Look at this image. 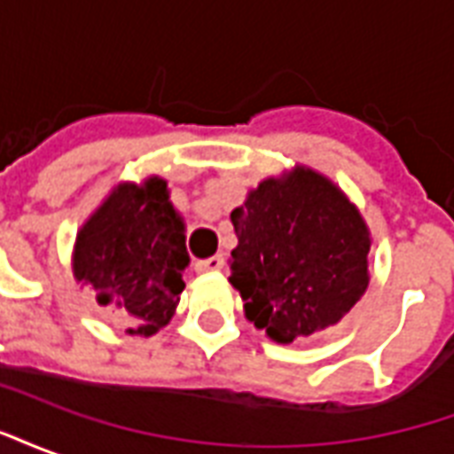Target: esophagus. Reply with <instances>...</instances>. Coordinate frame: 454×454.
I'll use <instances>...</instances> for the list:
<instances>
[{"mask_svg": "<svg viewBox=\"0 0 454 454\" xmlns=\"http://www.w3.org/2000/svg\"><path fill=\"white\" fill-rule=\"evenodd\" d=\"M197 272H218L223 267V257L214 255V257H204V260H197Z\"/></svg>", "mask_w": 454, "mask_h": 454, "instance_id": "1", "label": "esophagus"}]
</instances>
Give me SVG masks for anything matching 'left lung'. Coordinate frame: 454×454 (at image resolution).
I'll use <instances>...</instances> for the list:
<instances>
[{
  "mask_svg": "<svg viewBox=\"0 0 454 454\" xmlns=\"http://www.w3.org/2000/svg\"><path fill=\"white\" fill-rule=\"evenodd\" d=\"M231 221L238 246L228 279L247 318L272 340L292 342L338 324L370 285L364 221L311 169L265 179Z\"/></svg>",
  "mask_w": 454,
  "mask_h": 454,
  "instance_id": "8db88e82",
  "label": "left lung"
}]
</instances>
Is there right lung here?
<instances>
[{
	"label": "right lung",
	"instance_id": "add662e5",
	"mask_svg": "<svg viewBox=\"0 0 454 454\" xmlns=\"http://www.w3.org/2000/svg\"><path fill=\"white\" fill-rule=\"evenodd\" d=\"M189 253L184 223L168 201L165 182L121 184L77 236L74 277L90 282L97 304L153 335L168 324L184 289Z\"/></svg>",
	"mask_w": 454,
	"mask_h": 454
}]
</instances>
